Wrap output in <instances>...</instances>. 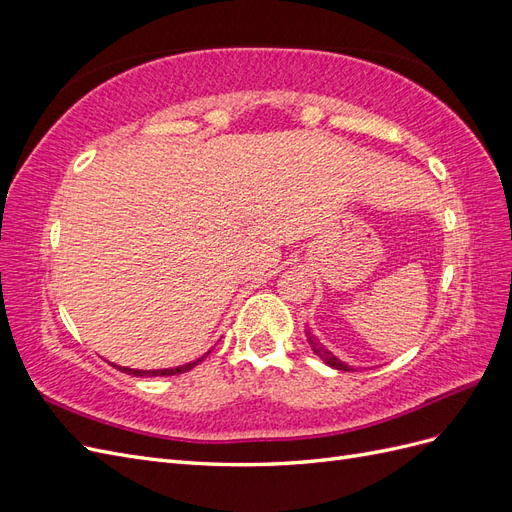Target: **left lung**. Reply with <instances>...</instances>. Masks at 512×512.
Returning <instances> with one entry per match:
<instances>
[{
	"instance_id": "8db88e82",
	"label": "left lung",
	"mask_w": 512,
	"mask_h": 512,
	"mask_svg": "<svg viewBox=\"0 0 512 512\" xmlns=\"http://www.w3.org/2000/svg\"><path fill=\"white\" fill-rule=\"evenodd\" d=\"M307 342H309V344H312L314 352H316V354L320 356V359H322L324 363H327V365H331V367H335V369H342V371L350 369V367H348L346 363H342V361H337V359H335V356H333L331 352H327V350H324V348H322V346H320V344L316 342V339L312 337V333H309V331H307Z\"/></svg>"
}]
</instances>
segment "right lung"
<instances>
[{
	"label": "right lung",
	"instance_id": "add662e5",
	"mask_svg": "<svg viewBox=\"0 0 512 512\" xmlns=\"http://www.w3.org/2000/svg\"><path fill=\"white\" fill-rule=\"evenodd\" d=\"M203 359H205V356H203ZM203 359H198V361L188 363V365L175 367V369H156V371H138V369H128V367H117V369L126 371V374H134V376H175V374H183V371H190L194 365H198Z\"/></svg>",
	"mask_w": 512,
	"mask_h": 512
}]
</instances>
